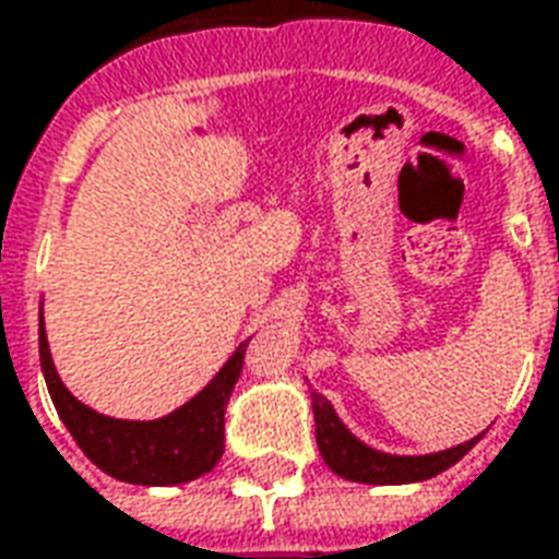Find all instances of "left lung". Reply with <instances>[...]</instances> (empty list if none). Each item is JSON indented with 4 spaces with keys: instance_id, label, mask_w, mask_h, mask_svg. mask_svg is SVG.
Wrapping results in <instances>:
<instances>
[{
    "instance_id": "left-lung-1",
    "label": "left lung",
    "mask_w": 559,
    "mask_h": 559,
    "mask_svg": "<svg viewBox=\"0 0 559 559\" xmlns=\"http://www.w3.org/2000/svg\"><path fill=\"white\" fill-rule=\"evenodd\" d=\"M311 407H314L317 421V449L329 469L338 473L341 479L365 481V485H407V481L431 479L457 464L481 437L479 433L467 443H457L431 455H389L350 433V428L338 419L335 407L320 392H311Z\"/></svg>"
}]
</instances>
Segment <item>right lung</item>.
I'll return each instance as SVG.
<instances>
[{
    "mask_svg": "<svg viewBox=\"0 0 559 559\" xmlns=\"http://www.w3.org/2000/svg\"><path fill=\"white\" fill-rule=\"evenodd\" d=\"M245 347L248 341L236 347L218 374L179 411L152 421L114 419L95 413L68 392L62 377L56 374L44 332V311L38 320L41 371L59 419L66 421L71 437L95 467L131 485H182L200 479L218 464L224 452V411L236 380L242 374Z\"/></svg>",
    "mask_w": 559,
    "mask_h": 559,
    "instance_id": "right-lung-1",
    "label": "right lung"
}]
</instances>
